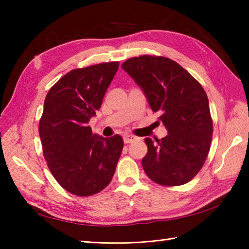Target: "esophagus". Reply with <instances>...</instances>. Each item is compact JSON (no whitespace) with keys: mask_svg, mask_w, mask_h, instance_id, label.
<instances>
[{"mask_svg":"<svg viewBox=\"0 0 249 249\" xmlns=\"http://www.w3.org/2000/svg\"><path fill=\"white\" fill-rule=\"evenodd\" d=\"M137 139V137H135V136H133V135H124V137H123V140H124V142L125 143H131V142H134V141H136Z\"/></svg>","mask_w":249,"mask_h":249,"instance_id":"1","label":"esophagus"}]
</instances>
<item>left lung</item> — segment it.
Here are the masks:
<instances>
[{
  "instance_id": "obj_1",
  "label": "left lung",
  "mask_w": 249,
  "mask_h": 249,
  "mask_svg": "<svg viewBox=\"0 0 249 249\" xmlns=\"http://www.w3.org/2000/svg\"><path fill=\"white\" fill-rule=\"evenodd\" d=\"M122 68L143 91L151 109L160 112L168 135L145 139L142 167L152 181L166 186L189 182L209 154L213 123L209 98L190 73L168 57H131Z\"/></svg>"
}]
</instances>
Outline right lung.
<instances>
[{
    "label": "right lung",
    "instance_id": "1",
    "mask_svg": "<svg viewBox=\"0 0 249 249\" xmlns=\"http://www.w3.org/2000/svg\"><path fill=\"white\" fill-rule=\"evenodd\" d=\"M119 62L78 68L63 76L47 94L39 137L49 170L68 193L92 196L107 187L115 172L123 139L92 133L96 115Z\"/></svg>",
    "mask_w": 249,
    "mask_h": 249
}]
</instances>
